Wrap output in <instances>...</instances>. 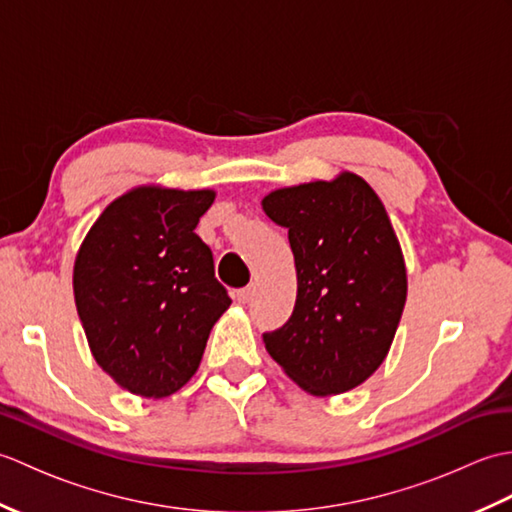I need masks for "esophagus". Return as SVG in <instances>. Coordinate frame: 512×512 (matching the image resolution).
I'll return each mask as SVG.
<instances>
[{"mask_svg": "<svg viewBox=\"0 0 512 512\" xmlns=\"http://www.w3.org/2000/svg\"><path fill=\"white\" fill-rule=\"evenodd\" d=\"M235 297H237V301L239 303H248L250 299L255 297V286H246V288H239L237 292H235Z\"/></svg>", "mask_w": 512, "mask_h": 512, "instance_id": "esophagus-1", "label": "esophagus"}]
</instances>
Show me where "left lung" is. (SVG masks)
<instances>
[{"mask_svg":"<svg viewBox=\"0 0 512 512\" xmlns=\"http://www.w3.org/2000/svg\"><path fill=\"white\" fill-rule=\"evenodd\" d=\"M262 204L288 228L297 266L295 310L264 332L266 350L314 396L354 389L385 361L407 297L385 206L354 173L273 191Z\"/></svg>","mask_w":512,"mask_h":512,"instance_id":"8db88e82","label":"left lung"}]
</instances>
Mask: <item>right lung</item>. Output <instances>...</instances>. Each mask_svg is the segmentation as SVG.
<instances>
[{
    "instance_id": "obj_1",
    "label": "right lung",
    "mask_w": 512,
    "mask_h": 512,
    "mask_svg": "<svg viewBox=\"0 0 512 512\" xmlns=\"http://www.w3.org/2000/svg\"><path fill=\"white\" fill-rule=\"evenodd\" d=\"M213 200V191H129L107 206L76 255L74 299L92 354L132 394L178 391L231 306L211 248L195 235Z\"/></svg>"
}]
</instances>
